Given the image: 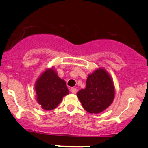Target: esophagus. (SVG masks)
Segmentation results:
<instances>
[{"mask_svg":"<svg viewBox=\"0 0 148 148\" xmlns=\"http://www.w3.org/2000/svg\"><path fill=\"white\" fill-rule=\"evenodd\" d=\"M76 91H77V90H76V88H72L70 89V92H72V94H76Z\"/></svg>","mask_w":148,"mask_h":148,"instance_id":"34e87169","label":"esophagus"}]
</instances>
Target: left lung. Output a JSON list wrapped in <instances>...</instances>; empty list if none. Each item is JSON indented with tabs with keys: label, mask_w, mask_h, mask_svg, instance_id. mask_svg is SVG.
<instances>
[{
	"label": "left lung",
	"mask_w": 148,
	"mask_h": 148,
	"mask_svg": "<svg viewBox=\"0 0 148 148\" xmlns=\"http://www.w3.org/2000/svg\"><path fill=\"white\" fill-rule=\"evenodd\" d=\"M114 86L108 72L99 68L89 74L86 88L77 93L83 108L88 112L98 114L112 104L114 98Z\"/></svg>",
	"instance_id": "1"
}]
</instances>
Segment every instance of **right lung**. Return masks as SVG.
Instances as JSON below:
<instances>
[{
	"instance_id": "1",
	"label": "right lung",
	"mask_w": 148,
	"mask_h": 148,
	"mask_svg": "<svg viewBox=\"0 0 148 148\" xmlns=\"http://www.w3.org/2000/svg\"><path fill=\"white\" fill-rule=\"evenodd\" d=\"M36 100L45 110L56 108L63 98L69 94L66 83L60 79L52 68L46 69L35 84Z\"/></svg>"
}]
</instances>
